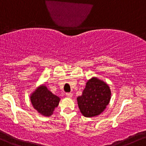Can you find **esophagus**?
<instances>
[{"label": "esophagus", "mask_w": 146, "mask_h": 146, "mask_svg": "<svg viewBox=\"0 0 146 146\" xmlns=\"http://www.w3.org/2000/svg\"><path fill=\"white\" fill-rule=\"evenodd\" d=\"M66 96L68 98L73 97V94H72V93H66Z\"/></svg>", "instance_id": "obj_1"}]
</instances>
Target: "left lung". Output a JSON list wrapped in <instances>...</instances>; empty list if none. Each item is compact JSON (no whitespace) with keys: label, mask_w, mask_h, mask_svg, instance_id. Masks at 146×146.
I'll return each mask as SVG.
<instances>
[{"label":"left lung","mask_w":146,"mask_h":146,"mask_svg":"<svg viewBox=\"0 0 146 146\" xmlns=\"http://www.w3.org/2000/svg\"><path fill=\"white\" fill-rule=\"evenodd\" d=\"M111 90L107 83L93 77L86 83L80 96L77 98L78 107L85 117L100 115L106 109L111 99Z\"/></svg>","instance_id":"left-lung-1"}]
</instances>
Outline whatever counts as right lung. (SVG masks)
Here are the masks:
<instances>
[{"label": "right lung", "instance_id": "obj_1", "mask_svg": "<svg viewBox=\"0 0 146 146\" xmlns=\"http://www.w3.org/2000/svg\"><path fill=\"white\" fill-rule=\"evenodd\" d=\"M60 100V98L49 91L44 84L36 88L30 95V101L33 107L44 116H50L53 113Z\"/></svg>", "mask_w": 146, "mask_h": 146}]
</instances>
